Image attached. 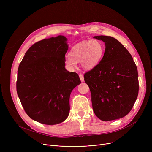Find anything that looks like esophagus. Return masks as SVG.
Segmentation results:
<instances>
[{
	"label": "esophagus",
	"instance_id": "obj_1",
	"mask_svg": "<svg viewBox=\"0 0 152 152\" xmlns=\"http://www.w3.org/2000/svg\"><path fill=\"white\" fill-rule=\"evenodd\" d=\"M79 78H80V81H81L82 82H83L84 81L83 76L82 74H80V75H79Z\"/></svg>",
	"mask_w": 152,
	"mask_h": 152
}]
</instances>
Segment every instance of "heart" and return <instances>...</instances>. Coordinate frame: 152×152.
<instances>
[{
	"mask_svg": "<svg viewBox=\"0 0 152 152\" xmlns=\"http://www.w3.org/2000/svg\"><path fill=\"white\" fill-rule=\"evenodd\" d=\"M103 53V45L99 40L84 41L73 47L70 55L66 56L65 62L72 69L76 67L77 62L80 61L83 69L91 70L99 64Z\"/></svg>",
	"mask_w": 152,
	"mask_h": 152,
	"instance_id": "b5f03b06",
	"label": "heart"
}]
</instances>
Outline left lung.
Here are the masks:
<instances>
[{
  "label": "left lung",
  "instance_id": "8db88e82",
  "mask_svg": "<svg viewBox=\"0 0 152 152\" xmlns=\"http://www.w3.org/2000/svg\"><path fill=\"white\" fill-rule=\"evenodd\" d=\"M94 38L103 41L106 48L97 66L84 74L93 110L102 121L118 119L131 111L138 97L137 67L131 53L117 39L104 35Z\"/></svg>",
  "mask_w": 152,
  "mask_h": 152
}]
</instances>
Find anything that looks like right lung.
Returning <instances> with one entry per match:
<instances>
[{
  "mask_svg": "<svg viewBox=\"0 0 152 152\" xmlns=\"http://www.w3.org/2000/svg\"><path fill=\"white\" fill-rule=\"evenodd\" d=\"M67 38L38 41L26 52L18 69L17 93L26 113L40 123L53 125L66 120L70 96L80 83L79 75L65 69Z\"/></svg>",
  "mask_w": 152,
  "mask_h": 152,
  "instance_id": "obj_1",
  "label": "right lung"
}]
</instances>
